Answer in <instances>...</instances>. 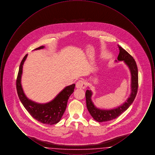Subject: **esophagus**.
Here are the masks:
<instances>
[{
	"label": "esophagus",
	"instance_id": "obj_1",
	"mask_svg": "<svg viewBox=\"0 0 155 155\" xmlns=\"http://www.w3.org/2000/svg\"><path fill=\"white\" fill-rule=\"evenodd\" d=\"M76 87H77V88H85L86 83L84 80H79L76 83Z\"/></svg>",
	"mask_w": 155,
	"mask_h": 155
}]
</instances>
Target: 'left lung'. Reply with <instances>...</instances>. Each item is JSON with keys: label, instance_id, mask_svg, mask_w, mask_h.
Instances as JSON below:
<instances>
[{"label": "left lung", "instance_id": "1", "mask_svg": "<svg viewBox=\"0 0 155 155\" xmlns=\"http://www.w3.org/2000/svg\"><path fill=\"white\" fill-rule=\"evenodd\" d=\"M120 52L118 61H124L128 66L131 74V93L130 97L121 106L111 110H102L96 107L91 100L92 92L87 90L85 93L87 107L91 116L98 122H106L118 117L125 111L133 103L138 91V71L136 62L133 56L121 46H118Z\"/></svg>", "mask_w": 155, "mask_h": 155}]
</instances>
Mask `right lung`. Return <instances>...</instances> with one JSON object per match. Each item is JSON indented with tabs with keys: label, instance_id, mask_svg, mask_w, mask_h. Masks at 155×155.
<instances>
[{
	"label": "right lung",
	"instance_id": "1",
	"mask_svg": "<svg viewBox=\"0 0 155 155\" xmlns=\"http://www.w3.org/2000/svg\"><path fill=\"white\" fill-rule=\"evenodd\" d=\"M44 48V46H41L35 49V50L43 49ZM27 55V54L22 59L17 75L16 89L18 96L25 109L33 118L45 124L52 125L56 124L60 121L66 110L68 99L73 93L75 85L73 84L64 88L53 100L49 103H37L28 99L23 92L21 84L22 66Z\"/></svg>",
	"mask_w": 155,
	"mask_h": 155
}]
</instances>
